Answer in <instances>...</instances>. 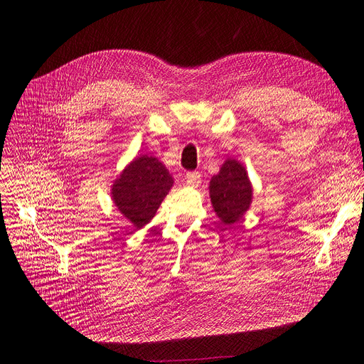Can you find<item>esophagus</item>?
Wrapping results in <instances>:
<instances>
[{
	"label": "esophagus",
	"mask_w": 364,
	"mask_h": 364,
	"mask_svg": "<svg viewBox=\"0 0 364 364\" xmlns=\"http://www.w3.org/2000/svg\"><path fill=\"white\" fill-rule=\"evenodd\" d=\"M185 181L190 186H197L201 182V174L198 171H188Z\"/></svg>",
	"instance_id": "1"
}]
</instances>
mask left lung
Returning a JSON list of instances; mask_svg holds the SVG:
<instances>
[{
  "label": "left lung",
  "mask_w": 364,
  "mask_h": 364,
  "mask_svg": "<svg viewBox=\"0 0 364 364\" xmlns=\"http://www.w3.org/2000/svg\"><path fill=\"white\" fill-rule=\"evenodd\" d=\"M209 194L212 206L224 224H235L250 209L252 185L237 159L228 158L223 164L220 173L210 179Z\"/></svg>",
  "instance_id": "1"
}]
</instances>
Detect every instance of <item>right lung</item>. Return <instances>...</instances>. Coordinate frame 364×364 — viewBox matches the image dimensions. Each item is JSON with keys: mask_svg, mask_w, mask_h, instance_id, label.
I'll list each match as a JSON object with an SVG mask.
<instances>
[{"mask_svg": "<svg viewBox=\"0 0 364 364\" xmlns=\"http://www.w3.org/2000/svg\"><path fill=\"white\" fill-rule=\"evenodd\" d=\"M173 186V178L158 158L141 155L113 182L114 206L136 228L146 225Z\"/></svg>", "mask_w": 364, "mask_h": 364, "instance_id": "add662e5", "label": "right lung"}]
</instances>
